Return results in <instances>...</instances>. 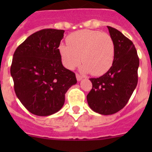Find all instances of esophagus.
<instances>
[{"label":"esophagus","mask_w":152,"mask_h":152,"mask_svg":"<svg viewBox=\"0 0 152 152\" xmlns=\"http://www.w3.org/2000/svg\"><path fill=\"white\" fill-rule=\"evenodd\" d=\"M76 79H77L78 81H81L82 79V78H83L80 74H79V73H76Z\"/></svg>","instance_id":"34e87169"}]
</instances>
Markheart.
Returning <instances> with one entry per match:
<instances>
[{
    "label": "heart",
    "mask_w": 152,
    "mask_h": 152,
    "mask_svg": "<svg viewBox=\"0 0 152 152\" xmlns=\"http://www.w3.org/2000/svg\"><path fill=\"white\" fill-rule=\"evenodd\" d=\"M69 45L59 47L63 65L69 70L84 63L82 70L99 76L106 73L113 65L115 56L114 40L109 34L99 31H78L67 38Z\"/></svg>",
    "instance_id": "heart-1"
}]
</instances>
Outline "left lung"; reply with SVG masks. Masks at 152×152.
<instances>
[{
    "label": "left lung",
    "instance_id": "left-lung-1",
    "mask_svg": "<svg viewBox=\"0 0 152 152\" xmlns=\"http://www.w3.org/2000/svg\"><path fill=\"white\" fill-rule=\"evenodd\" d=\"M114 40L115 56L110 70L91 78L93 87L87 96L90 108L101 115H112L125 107L138 81L139 58L133 42L116 28L107 26Z\"/></svg>",
    "mask_w": 152,
    "mask_h": 152
}]
</instances>
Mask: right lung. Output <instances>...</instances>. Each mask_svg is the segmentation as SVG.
Masks as SVG:
<instances>
[{"label":"right lung","mask_w":152,"mask_h":152,"mask_svg":"<svg viewBox=\"0 0 152 152\" xmlns=\"http://www.w3.org/2000/svg\"><path fill=\"white\" fill-rule=\"evenodd\" d=\"M64 30L45 28L32 34L15 50L11 65L14 89L31 113L48 116L59 111L65 94L77 82L62 65L59 46Z\"/></svg>","instance_id":"1"}]
</instances>
